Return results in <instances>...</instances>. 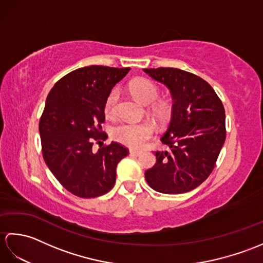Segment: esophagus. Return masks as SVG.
Wrapping results in <instances>:
<instances>
[{
	"label": "esophagus",
	"mask_w": 263,
	"mask_h": 263,
	"mask_svg": "<svg viewBox=\"0 0 263 263\" xmlns=\"http://www.w3.org/2000/svg\"><path fill=\"white\" fill-rule=\"evenodd\" d=\"M141 154H142V152H140V150H130V155L136 156V157H138V156H140Z\"/></svg>",
	"instance_id": "1"
}]
</instances>
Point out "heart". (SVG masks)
<instances>
[{
    "instance_id": "heart-1",
    "label": "heart",
    "mask_w": 263,
    "mask_h": 263,
    "mask_svg": "<svg viewBox=\"0 0 263 263\" xmlns=\"http://www.w3.org/2000/svg\"><path fill=\"white\" fill-rule=\"evenodd\" d=\"M130 91L139 102L144 105H153L152 113L156 120L165 121L170 116V109L165 104L157 102L160 97V89L152 80L136 79L130 83ZM117 91H110L105 102V114L113 117L115 115V105L117 102ZM155 127L150 122L142 123H120L111 127L110 136L115 141L130 148H141L153 137Z\"/></svg>"
}]
</instances>
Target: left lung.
Wrapping results in <instances>:
<instances>
[{"instance_id": "8db88e82", "label": "left lung", "mask_w": 263, "mask_h": 263, "mask_svg": "<svg viewBox=\"0 0 263 263\" xmlns=\"http://www.w3.org/2000/svg\"><path fill=\"white\" fill-rule=\"evenodd\" d=\"M164 83L173 97L170 126L160 141L168 150L156 152L157 163L144 173L149 186L165 194L191 191L214 170L226 139L225 108L202 78L174 68L143 69Z\"/></svg>"}]
</instances>
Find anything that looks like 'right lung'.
Returning <instances> with one entry per match:
<instances>
[{"mask_svg": "<svg viewBox=\"0 0 263 263\" xmlns=\"http://www.w3.org/2000/svg\"><path fill=\"white\" fill-rule=\"evenodd\" d=\"M130 68L85 66L55 83L39 121L43 157L57 180L79 198H96L110 191L116 166L128 155L117 142L92 150L102 132L105 102Z\"/></svg>", "mask_w": 263, "mask_h": 263, "instance_id": "1", "label": "right lung"}]
</instances>
